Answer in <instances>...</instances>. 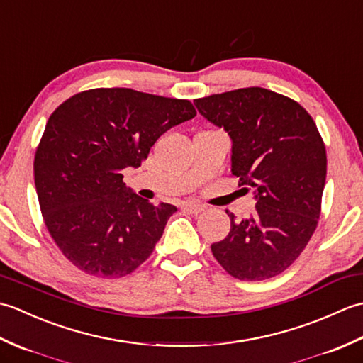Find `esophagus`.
Masks as SVG:
<instances>
[{
	"instance_id": "esophagus-1",
	"label": "esophagus",
	"mask_w": 363,
	"mask_h": 363,
	"mask_svg": "<svg viewBox=\"0 0 363 363\" xmlns=\"http://www.w3.org/2000/svg\"><path fill=\"white\" fill-rule=\"evenodd\" d=\"M182 209L186 211V212L198 215V213H201L206 209V206L204 204H199V203H186V204L182 206Z\"/></svg>"
}]
</instances>
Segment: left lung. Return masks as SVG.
<instances>
[{"label":"left lung","mask_w":363,"mask_h":363,"mask_svg":"<svg viewBox=\"0 0 363 363\" xmlns=\"http://www.w3.org/2000/svg\"><path fill=\"white\" fill-rule=\"evenodd\" d=\"M199 113L233 138L230 172L254 190L256 211L230 218L212 254L240 281H265L285 272L318 225L326 182V148L313 118L295 99L246 87L195 99Z\"/></svg>","instance_id":"1"}]
</instances>
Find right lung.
I'll list each match as a JSON object with an SVG mask.
<instances>
[{
	"label": "right lung",
	"mask_w": 363,
	"mask_h": 363,
	"mask_svg": "<svg viewBox=\"0 0 363 363\" xmlns=\"http://www.w3.org/2000/svg\"><path fill=\"white\" fill-rule=\"evenodd\" d=\"M196 111L189 99L133 89H91L46 121L34 181L60 252L98 277L130 274L151 256L176 207L130 194L121 169L140 167L157 138Z\"/></svg>",
	"instance_id": "add662e5"
}]
</instances>
